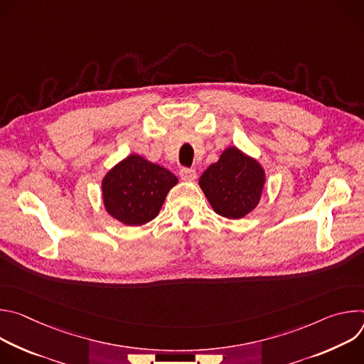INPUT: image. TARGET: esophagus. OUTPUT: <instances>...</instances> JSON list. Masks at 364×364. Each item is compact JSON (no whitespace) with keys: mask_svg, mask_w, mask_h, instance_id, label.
Masks as SVG:
<instances>
[{"mask_svg":"<svg viewBox=\"0 0 364 364\" xmlns=\"http://www.w3.org/2000/svg\"><path fill=\"white\" fill-rule=\"evenodd\" d=\"M180 177H181L183 180H186V181H194L196 177H197V173H196V170H193V168L183 167V168L180 170Z\"/></svg>","mask_w":364,"mask_h":364,"instance_id":"esophagus-1","label":"esophagus"}]
</instances>
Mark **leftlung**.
Here are the masks:
<instances>
[{"label":"left lung","instance_id":"left-lung-1","mask_svg":"<svg viewBox=\"0 0 364 364\" xmlns=\"http://www.w3.org/2000/svg\"><path fill=\"white\" fill-rule=\"evenodd\" d=\"M198 184L218 215L240 219L257 205L265 173L253 159L230 146L203 173Z\"/></svg>","mask_w":364,"mask_h":364}]
</instances>
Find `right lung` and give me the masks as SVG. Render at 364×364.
<instances>
[{
  "label": "right lung",
  "mask_w": 364,
  "mask_h": 364,
  "mask_svg": "<svg viewBox=\"0 0 364 364\" xmlns=\"http://www.w3.org/2000/svg\"><path fill=\"white\" fill-rule=\"evenodd\" d=\"M177 181L167 168L132 154L103 178V203L117 220L139 226L159 215L167 193Z\"/></svg>",
  "instance_id": "obj_1"
}]
</instances>
